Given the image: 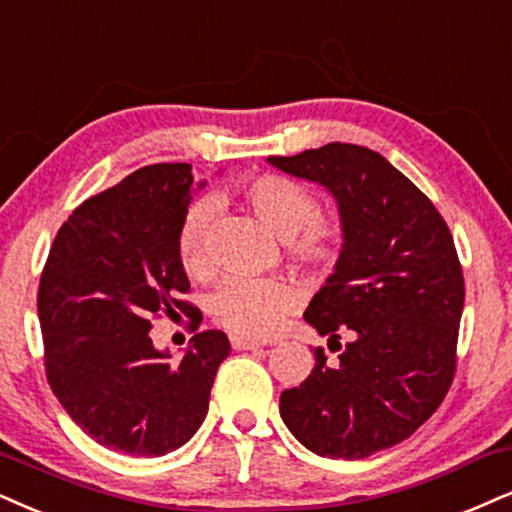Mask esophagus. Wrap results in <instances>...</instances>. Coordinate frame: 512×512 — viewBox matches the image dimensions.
I'll return each mask as SVG.
<instances>
[{"label":"esophagus","instance_id":"obj_1","mask_svg":"<svg viewBox=\"0 0 512 512\" xmlns=\"http://www.w3.org/2000/svg\"><path fill=\"white\" fill-rule=\"evenodd\" d=\"M230 344H232V349H237V351H258V349H263L261 342H254V339H249V337H239V334H232Z\"/></svg>","mask_w":512,"mask_h":512}]
</instances>
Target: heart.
Listing matches in <instances>:
<instances>
[{
    "label": "heart",
    "instance_id": "b5f03b06",
    "mask_svg": "<svg viewBox=\"0 0 512 512\" xmlns=\"http://www.w3.org/2000/svg\"><path fill=\"white\" fill-rule=\"evenodd\" d=\"M237 197L277 237H282L287 261L308 277H327L344 256L346 232L342 220L318 211L311 189L285 175L263 173L244 180ZM211 218L206 199L194 201L182 216L175 235V256L192 280L213 273L204 232ZM299 304V289L282 277H232L213 296V318L239 337L266 339L277 332L282 318Z\"/></svg>",
    "mask_w": 512,
    "mask_h": 512
}]
</instances>
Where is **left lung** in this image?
Here are the masks:
<instances>
[{
    "instance_id": "obj_1",
    "label": "left lung",
    "mask_w": 512,
    "mask_h": 512,
    "mask_svg": "<svg viewBox=\"0 0 512 512\" xmlns=\"http://www.w3.org/2000/svg\"><path fill=\"white\" fill-rule=\"evenodd\" d=\"M268 163L323 185L346 232L342 261L304 313L339 356L315 349L311 375L282 391L280 415L318 456L368 458L418 430L456 375V244L432 201L377 151L332 142Z\"/></svg>"
}]
</instances>
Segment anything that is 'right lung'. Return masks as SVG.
Wrapping results in <instances>:
<instances>
[{"instance_id": "right-lung-1", "label": "right lung", "mask_w": 512, "mask_h": 512, "mask_svg": "<svg viewBox=\"0 0 512 512\" xmlns=\"http://www.w3.org/2000/svg\"><path fill=\"white\" fill-rule=\"evenodd\" d=\"M197 182L189 163L144 166L75 208L44 263L37 315L49 387L82 432L130 456L180 449L208 413L225 332L204 330L182 361L151 342V318L201 311L180 294L175 235Z\"/></svg>"}]
</instances>
